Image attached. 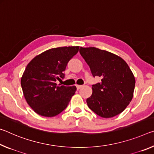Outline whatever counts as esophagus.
I'll return each instance as SVG.
<instances>
[{
	"label": "esophagus",
	"mask_w": 154,
	"mask_h": 154,
	"mask_svg": "<svg viewBox=\"0 0 154 154\" xmlns=\"http://www.w3.org/2000/svg\"><path fill=\"white\" fill-rule=\"evenodd\" d=\"M75 86H76V88H77V89H80V88H81L82 87V85H75Z\"/></svg>",
	"instance_id": "esophagus-1"
}]
</instances>
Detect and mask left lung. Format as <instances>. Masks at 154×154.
Returning <instances> with one entry per match:
<instances>
[{
  "instance_id": "1",
  "label": "left lung",
  "mask_w": 154,
  "mask_h": 154,
  "mask_svg": "<svg viewBox=\"0 0 154 154\" xmlns=\"http://www.w3.org/2000/svg\"><path fill=\"white\" fill-rule=\"evenodd\" d=\"M80 53L95 76L101 82L92 86L93 93L87 99L89 108L103 118L120 114L132 101L135 78L127 63L111 52L94 47H80Z\"/></svg>"
}]
</instances>
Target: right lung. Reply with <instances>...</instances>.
Segmentation results:
<instances>
[{"label": "right lung", "mask_w": 154, "mask_h": 154, "mask_svg": "<svg viewBox=\"0 0 154 154\" xmlns=\"http://www.w3.org/2000/svg\"><path fill=\"white\" fill-rule=\"evenodd\" d=\"M79 50V46L49 49L27 65L21 78V86L26 102L37 114L54 117L67 106L76 87L60 86L56 81L64 79L67 63Z\"/></svg>", "instance_id": "obj_1"}]
</instances>
